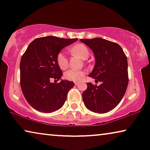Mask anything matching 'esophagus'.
Segmentation results:
<instances>
[{
	"mask_svg": "<svg viewBox=\"0 0 150 150\" xmlns=\"http://www.w3.org/2000/svg\"><path fill=\"white\" fill-rule=\"evenodd\" d=\"M74 83H75V84H76V86H79V84H80L79 82H75Z\"/></svg>",
	"mask_w": 150,
	"mask_h": 150,
	"instance_id": "esophagus-1",
	"label": "esophagus"
}]
</instances>
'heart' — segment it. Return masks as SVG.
<instances>
[{
	"label": "heart",
	"mask_w": 150,
	"mask_h": 150,
	"mask_svg": "<svg viewBox=\"0 0 150 150\" xmlns=\"http://www.w3.org/2000/svg\"><path fill=\"white\" fill-rule=\"evenodd\" d=\"M72 51L75 54H76L82 59H86L89 56V51L85 45L82 44L76 45L72 47ZM57 62L59 65V68L62 70H65L68 68V61L66 57V52L64 51H60L57 55ZM84 76V72L82 71H76L74 70H70L67 71L64 74V78L66 80L70 81L77 82L82 80Z\"/></svg>",
	"instance_id": "1"
}]
</instances>
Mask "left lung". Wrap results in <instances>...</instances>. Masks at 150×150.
Returning a JSON list of instances; mask_svg holds the SVG:
<instances>
[{
  "label": "left lung",
  "mask_w": 150,
  "mask_h": 150,
  "mask_svg": "<svg viewBox=\"0 0 150 150\" xmlns=\"http://www.w3.org/2000/svg\"><path fill=\"white\" fill-rule=\"evenodd\" d=\"M94 53L95 64L88 76L99 86L87 83L82 93V100L87 109L98 114L111 111L118 105L127 91L128 62L127 56L118 44L101 38L80 39Z\"/></svg>",
  "instance_id": "8db88e82"
}]
</instances>
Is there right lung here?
<instances>
[{
  "mask_svg": "<svg viewBox=\"0 0 150 150\" xmlns=\"http://www.w3.org/2000/svg\"><path fill=\"white\" fill-rule=\"evenodd\" d=\"M78 38L45 36L34 39L28 47L20 62V85L28 103L36 110L51 113L64 105L74 82L62 80L63 76L57 55L64 47Z\"/></svg>",
  "mask_w": 150,
  "mask_h": 150,
  "instance_id": "1",
  "label": "right lung"
}]
</instances>
